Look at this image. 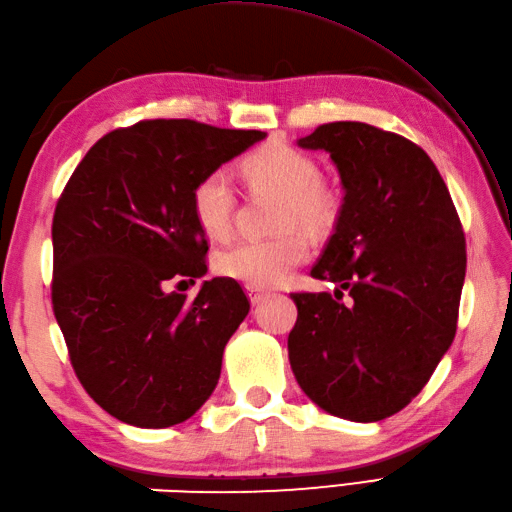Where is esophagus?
Here are the masks:
<instances>
[{
  "label": "esophagus",
  "instance_id": "34e87169",
  "mask_svg": "<svg viewBox=\"0 0 512 512\" xmlns=\"http://www.w3.org/2000/svg\"><path fill=\"white\" fill-rule=\"evenodd\" d=\"M246 295H248L250 303H253V306H255V303H259V301H262V299L266 297V290L255 288V286H248V288H246Z\"/></svg>",
  "mask_w": 512,
  "mask_h": 512
}]
</instances>
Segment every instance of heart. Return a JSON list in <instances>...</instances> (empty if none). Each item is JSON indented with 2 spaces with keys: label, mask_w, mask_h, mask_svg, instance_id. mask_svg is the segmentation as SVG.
<instances>
[{
  "label": "heart",
  "mask_w": 512,
  "mask_h": 512,
  "mask_svg": "<svg viewBox=\"0 0 512 512\" xmlns=\"http://www.w3.org/2000/svg\"><path fill=\"white\" fill-rule=\"evenodd\" d=\"M242 176L255 191L279 193L277 226H301L312 235H323L339 220V195L319 178V165L312 156L286 143H266L242 160ZM237 195L224 171H211L195 184L191 209L195 222L211 237L231 231ZM310 255L306 237L286 231L275 237H250L217 255L222 275L266 288L284 281L292 268Z\"/></svg>",
  "instance_id": "obj_1"
}]
</instances>
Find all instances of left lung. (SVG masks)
I'll return each mask as SVG.
<instances>
[{
	"mask_svg": "<svg viewBox=\"0 0 512 512\" xmlns=\"http://www.w3.org/2000/svg\"><path fill=\"white\" fill-rule=\"evenodd\" d=\"M297 145L328 151L345 198L310 270L339 284L337 299L292 295V374L323 411L378 422L420 394L453 343L466 275L460 217L431 158L398 134L339 121Z\"/></svg>",
	"mask_w": 512,
	"mask_h": 512,
	"instance_id": "left-lung-1",
	"label": "left lung"
}]
</instances>
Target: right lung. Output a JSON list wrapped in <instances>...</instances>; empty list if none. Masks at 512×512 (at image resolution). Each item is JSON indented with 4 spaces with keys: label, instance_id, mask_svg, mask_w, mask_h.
Masks as SVG:
<instances>
[{
    "label": "right lung",
    "instance_id": "1",
    "mask_svg": "<svg viewBox=\"0 0 512 512\" xmlns=\"http://www.w3.org/2000/svg\"><path fill=\"white\" fill-rule=\"evenodd\" d=\"M257 129L156 118L114 129L74 169L52 220V308L85 391L140 429L189 420L220 380L250 303L231 277L193 301L171 279L206 275L209 250L191 193Z\"/></svg>",
    "mask_w": 512,
    "mask_h": 512
}]
</instances>
